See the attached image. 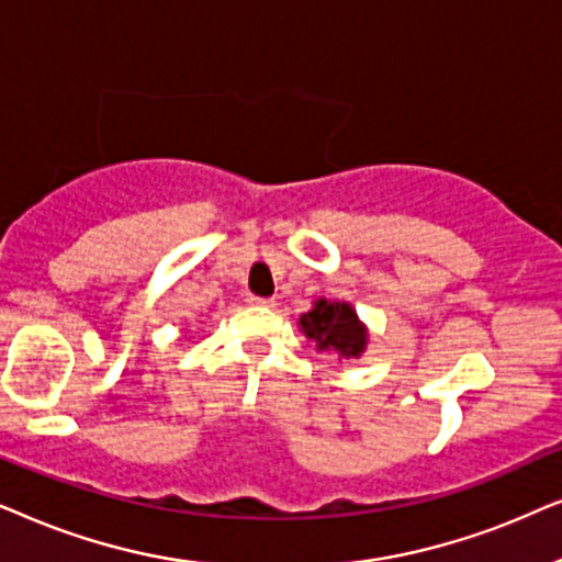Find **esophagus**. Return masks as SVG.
Returning a JSON list of instances; mask_svg holds the SVG:
<instances>
[{
    "label": "esophagus",
    "mask_w": 562,
    "mask_h": 562,
    "mask_svg": "<svg viewBox=\"0 0 562 562\" xmlns=\"http://www.w3.org/2000/svg\"><path fill=\"white\" fill-rule=\"evenodd\" d=\"M246 303L259 305V308H272V305H274L272 297H259V295H249V297H246Z\"/></svg>",
    "instance_id": "1"
}]
</instances>
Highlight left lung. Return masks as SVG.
I'll return each instance as SVG.
<instances>
[{
  "instance_id": "8db88e82",
  "label": "left lung",
  "mask_w": 562,
  "mask_h": 562,
  "mask_svg": "<svg viewBox=\"0 0 562 562\" xmlns=\"http://www.w3.org/2000/svg\"><path fill=\"white\" fill-rule=\"evenodd\" d=\"M301 331L316 341L318 351H334L344 359H355L368 347V328L357 318L349 303L318 297L313 308L301 316Z\"/></svg>"
}]
</instances>
